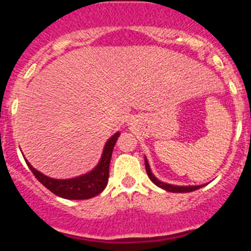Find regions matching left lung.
I'll list each match as a JSON object with an SVG mask.
<instances>
[{
	"label": "left lung",
	"instance_id": "obj_1",
	"mask_svg": "<svg viewBox=\"0 0 251 251\" xmlns=\"http://www.w3.org/2000/svg\"><path fill=\"white\" fill-rule=\"evenodd\" d=\"M145 165H146V171H147V175L150 177V179L152 181L153 183L156 186H158L159 188L162 190H165V191L168 192H175V194H183V192H192V191H196L199 188L203 187L205 185H197V186H178V185H171V183H166L161 179L157 178L154 175H153L152 170H151V166H150V162H148L147 157L145 156Z\"/></svg>",
	"mask_w": 251,
	"mask_h": 251
}]
</instances>
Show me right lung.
I'll list each match as a JSON object with an SVG mask.
<instances>
[{
	"label": "right lung",
	"instance_id": "add662e5",
	"mask_svg": "<svg viewBox=\"0 0 251 251\" xmlns=\"http://www.w3.org/2000/svg\"><path fill=\"white\" fill-rule=\"evenodd\" d=\"M119 136H121V132H115L105 142L100 159L93 170L80 176L72 177V178L60 179L49 177L32 167L27 159L25 161L34 176L52 194L66 200H86V199H92L99 195L106 187L108 178H109V163L113 148Z\"/></svg>",
	"mask_w": 251,
	"mask_h": 251
}]
</instances>
